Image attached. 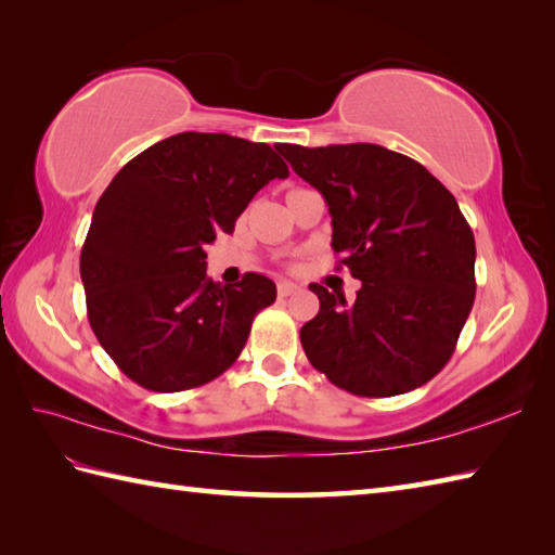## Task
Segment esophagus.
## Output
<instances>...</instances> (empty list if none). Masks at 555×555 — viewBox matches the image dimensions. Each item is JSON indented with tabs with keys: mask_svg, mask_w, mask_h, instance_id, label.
Listing matches in <instances>:
<instances>
[{
	"mask_svg": "<svg viewBox=\"0 0 555 555\" xmlns=\"http://www.w3.org/2000/svg\"><path fill=\"white\" fill-rule=\"evenodd\" d=\"M299 289H301V287L294 285V282H287V280L278 282V297H280V299H287V297H292V294H297Z\"/></svg>",
	"mask_w": 555,
	"mask_h": 555,
	"instance_id": "1",
	"label": "esophagus"
}]
</instances>
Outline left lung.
<instances>
[{
  "label": "left lung",
  "mask_w": 555,
  "mask_h": 555,
  "mask_svg": "<svg viewBox=\"0 0 555 555\" xmlns=\"http://www.w3.org/2000/svg\"><path fill=\"white\" fill-rule=\"evenodd\" d=\"M325 196L339 268L363 285L347 306L309 285L320 311L301 327L315 371L356 397H397L451 359L475 301V237L455 196L425 166L379 144H282Z\"/></svg>",
  "instance_id": "8db88e82"
}]
</instances>
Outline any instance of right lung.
<instances>
[{
    "instance_id": "add662e5",
    "label": "right lung",
    "mask_w": 555,
    "mask_h": 555,
    "mask_svg": "<svg viewBox=\"0 0 555 555\" xmlns=\"http://www.w3.org/2000/svg\"><path fill=\"white\" fill-rule=\"evenodd\" d=\"M287 164L263 142L180 132L118 170L94 206L80 251L90 327L140 387L184 391L237 361L275 282L246 273L237 285L206 275V244Z\"/></svg>"
}]
</instances>
